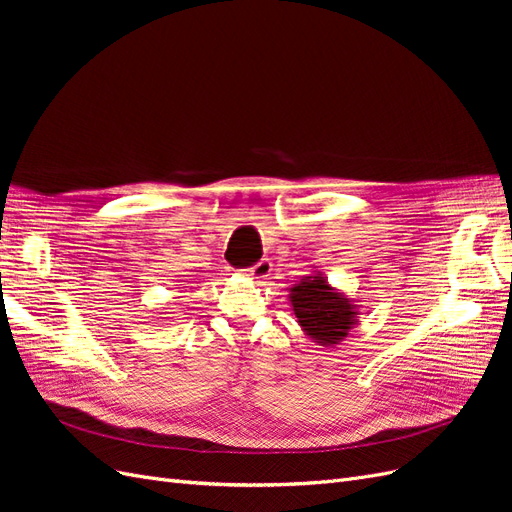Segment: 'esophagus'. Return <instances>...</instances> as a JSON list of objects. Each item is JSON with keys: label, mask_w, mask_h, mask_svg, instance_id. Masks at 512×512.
<instances>
[{"label": "esophagus", "mask_w": 512, "mask_h": 512, "mask_svg": "<svg viewBox=\"0 0 512 512\" xmlns=\"http://www.w3.org/2000/svg\"><path fill=\"white\" fill-rule=\"evenodd\" d=\"M271 271H273L271 262L267 258H262L260 262H256L252 269H247V275H250L252 280H267V277L271 275Z\"/></svg>", "instance_id": "esophagus-1"}]
</instances>
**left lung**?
Instances as JSON below:
<instances>
[{"label":"left lung","mask_w":512,"mask_h":512,"mask_svg":"<svg viewBox=\"0 0 512 512\" xmlns=\"http://www.w3.org/2000/svg\"><path fill=\"white\" fill-rule=\"evenodd\" d=\"M288 292L301 331L318 346L331 348L342 344L359 324V305L333 288L320 271L305 275Z\"/></svg>","instance_id":"1"}]
</instances>
